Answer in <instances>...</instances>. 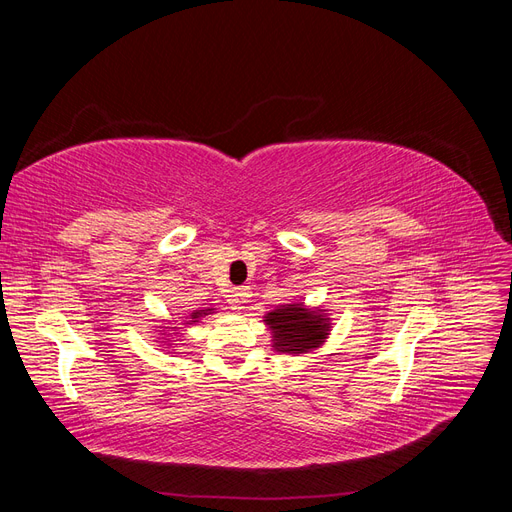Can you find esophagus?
Returning <instances> with one entry per match:
<instances>
[{
    "instance_id": "obj_1",
    "label": "esophagus",
    "mask_w": 512,
    "mask_h": 512,
    "mask_svg": "<svg viewBox=\"0 0 512 512\" xmlns=\"http://www.w3.org/2000/svg\"><path fill=\"white\" fill-rule=\"evenodd\" d=\"M250 297V290L245 286L243 288H232L228 294V303L232 305V309H243V303Z\"/></svg>"
}]
</instances>
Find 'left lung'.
<instances>
[{
    "instance_id": "1",
    "label": "left lung",
    "mask_w": 512,
    "mask_h": 512,
    "mask_svg": "<svg viewBox=\"0 0 512 512\" xmlns=\"http://www.w3.org/2000/svg\"><path fill=\"white\" fill-rule=\"evenodd\" d=\"M271 331V344L275 352L292 356L312 354L331 335V318L327 309L307 307L299 303L277 305L271 312L262 316Z\"/></svg>"
}]
</instances>
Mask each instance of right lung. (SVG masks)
I'll return each mask as SVG.
<instances>
[{
	"mask_svg": "<svg viewBox=\"0 0 512 512\" xmlns=\"http://www.w3.org/2000/svg\"><path fill=\"white\" fill-rule=\"evenodd\" d=\"M209 314H215V307H200V309H194V312H192L190 316H185V320H183L181 324H179V322H173V324H168V327H158V329L162 331L160 335H164V337H158L160 344H164V346H175L173 342H177V337H181L179 329L194 327L196 322H200V320H203V318L209 316Z\"/></svg>",
	"mask_w": 512,
	"mask_h": 512,
	"instance_id": "add662e5",
	"label": "right lung"
}]
</instances>
